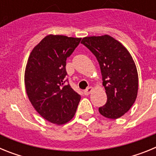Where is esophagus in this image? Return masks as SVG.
<instances>
[{
  "label": "esophagus",
  "instance_id": "obj_1",
  "mask_svg": "<svg viewBox=\"0 0 156 156\" xmlns=\"http://www.w3.org/2000/svg\"><path fill=\"white\" fill-rule=\"evenodd\" d=\"M92 90H93V87H89L87 88L86 90L83 91V93H84L85 95H89L90 93H91Z\"/></svg>",
  "mask_w": 156,
  "mask_h": 156
}]
</instances>
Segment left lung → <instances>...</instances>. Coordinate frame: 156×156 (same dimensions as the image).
I'll use <instances>...</instances> for the list:
<instances>
[{
	"label": "left lung",
	"instance_id": "8db88e82",
	"mask_svg": "<svg viewBox=\"0 0 156 156\" xmlns=\"http://www.w3.org/2000/svg\"><path fill=\"white\" fill-rule=\"evenodd\" d=\"M81 44L97 58L107 95L100 114L116 119L127 112L137 98L138 74L131 55L119 41L109 35L83 37Z\"/></svg>",
	"mask_w": 156,
	"mask_h": 156
}]
</instances>
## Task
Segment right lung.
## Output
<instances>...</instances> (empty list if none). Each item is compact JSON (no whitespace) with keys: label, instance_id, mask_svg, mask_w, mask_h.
<instances>
[{"label":"right lung","instance_id":"1","mask_svg":"<svg viewBox=\"0 0 156 156\" xmlns=\"http://www.w3.org/2000/svg\"><path fill=\"white\" fill-rule=\"evenodd\" d=\"M81 38L48 35L34 48L25 69V87L36 111L48 122L62 125L75 115L80 95L65 85L66 58Z\"/></svg>","mask_w":156,"mask_h":156}]
</instances>
